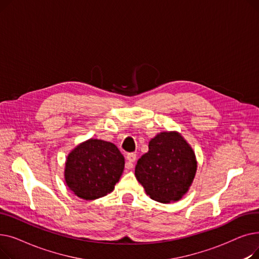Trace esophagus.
<instances>
[{
  "instance_id": "1",
  "label": "esophagus",
  "mask_w": 259,
  "mask_h": 259,
  "mask_svg": "<svg viewBox=\"0 0 259 259\" xmlns=\"http://www.w3.org/2000/svg\"><path fill=\"white\" fill-rule=\"evenodd\" d=\"M135 159H137V154H135V153H128L127 154V160H128V162L126 164L127 169H131L133 167L132 162H134Z\"/></svg>"
}]
</instances>
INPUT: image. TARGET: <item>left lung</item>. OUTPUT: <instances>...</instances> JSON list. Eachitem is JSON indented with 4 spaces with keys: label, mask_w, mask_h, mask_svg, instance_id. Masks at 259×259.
Segmentation results:
<instances>
[{
    "label": "left lung",
    "mask_w": 259,
    "mask_h": 259,
    "mask_svg": "<svg viewBox=\"0 0 259 259\" xmlns=\"http://www.w3.org/2000/svg\"><path fill=\"white\" fill-rule=\"evenodd\" d=\"M192 148L176 132H162L149 143V151L135 167V176L151 199L167 203L181 199L196 172Z\"/></svg>",
    "instance_id": "left-lung-1"
}]
</instances>
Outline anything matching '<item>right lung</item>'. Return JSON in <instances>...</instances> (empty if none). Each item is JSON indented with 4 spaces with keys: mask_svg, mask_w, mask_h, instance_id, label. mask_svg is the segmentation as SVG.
<instances>
[{
    "mask_svg": "<svg viewBox=\"0 0 259 259\" xmlns=\"http://www.w3.org/2000/svg\"><path fill=\"white\" fill-rule=\"evenodd\" d=\"M124 166V156L114 144L91 139L68 155L65 180L78 197L97 199L112 191Z\"/></svg>",
    "mask_w": 259,
    "mask_h": 259,
    "instance_id": "right-lung-1",
    "label": "right lung"
}]
</instances>
